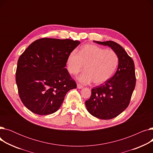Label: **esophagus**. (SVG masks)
Segmentation results:
<instances>
[{
    "label": "esophagus",
    "instance_id": "esophagus-1",
    "mask_svg": "<svg viewBox=\"0 0 153 153\" xmlns=\"http://www.w3.org/2000/svg\"><path fill=\"white\" fill-rule=\"evenodd\" d=\"M77 89H82V88H83V86H82V85H81V84H77Z\"/></svg>",
    "mask_w": 153,
    "mask_h": 153
}]
</instances>
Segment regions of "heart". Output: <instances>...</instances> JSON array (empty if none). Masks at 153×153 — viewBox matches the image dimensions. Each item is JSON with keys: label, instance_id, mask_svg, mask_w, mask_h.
Wrapping results in <instances>:
<instances>
[{"label": "heart", "instance_id": "obj_1", "mask_svg": "<svg viewBox=\"0 0 153 153\" xmlns=\"http://www.w3.org/2000/svg\"><path fill=\"white\" fill-rule=\"evenodd\" d=\"M118 64V56L114 51L94 45L84 46L79 53L72 51L67 58L68 70L71 74H77L85 66V71L77 77L84 84L93 81L95 85L105 82L114 73Z\"/></svg>", "mask_w": 153, "mask_h": 153}]
</instances>
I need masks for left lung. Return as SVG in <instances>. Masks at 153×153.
I'll return each mask as SVG.
<instances>
[{
    "label": "left lung",
    "mask_w": 153,
    "mask_h": 153,
    "mask_svg": "<svg viewBox=\"0 0 153 153\" xmlns=\"http://www.w3.org/2000/svg\"><path fill=\"white\" fill-rule=\"evenodd\" d=\"M94 42L110 47L118 58L114 76L104 84L94 87L90 99L85 101L87 109L92 116L110 120L120 115L129 105L136 85L134 64L119 44L113 41Z\"/></svg>",
    "instance_id": "left-lung-1"
}]
</instances>
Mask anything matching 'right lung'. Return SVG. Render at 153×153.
<instances>
[{"label":"right lung","mask_w":153,"mask_h":153,"mask_svg":"<svg viewBox=\"0 0 153 153\" xmlns=\"http://www.w3.org/2000/svg\"><path fill=\"white\" fill-rule=\"evenodd\" d=\"M80 44L69 39L44 38L32 43L20 56L16 82L20 98L34 114L57 111L67 92L77 85L65 68L68 55Z\"/></svg>","instance_id":"1"}]
</instances>
